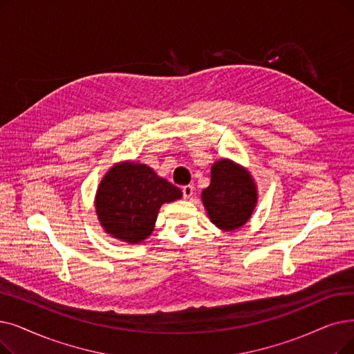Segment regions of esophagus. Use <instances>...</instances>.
Instances as JSON below:
<instances>
[{
	"label": "esophagus",
	"instance_id": "esophagus-1",
	"mask_svg": "<svg viewBox=\"0 0 354 354\" xmlns=\"http://www.w3.org/2000/svg\"><path fill=\"white\" fill-rule=\"evenodd\" d=\"M182 194H183V198H185V199L191 198L194 195V187L192 185L182 187Z\"/></svg>",
	"mask_w": 354,
	"mask_h": 354
}]
</instances>
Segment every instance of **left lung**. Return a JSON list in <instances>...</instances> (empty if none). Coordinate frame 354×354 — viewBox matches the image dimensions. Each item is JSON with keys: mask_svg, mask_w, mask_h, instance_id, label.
I'll return each mask as SVG.
<instances>
[{"mask_svg": "<svg viewBox=\"0 0 354 354\" xmlns=\"http://www.w3.org/2000/svg\"><path fill=\"white\" fill-rule=\"evenodd\" d=\"M211 221L225 232L248 223L257 203L256 187L248 171L232 160H218L211 169V183L203 191Z\"/></svg>", "mask_w": 354, "mask_h": 354, "instance_id": "1", "label": "left lung"}]
</instances>
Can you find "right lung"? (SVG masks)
Instances as JSON below:
<instances>
[{
    "mask_svg": "<svg viewBox=\"0 0 354 354\" xmlns=\"http://www.w3.org/2000/svg\"><path fill=\"white\" fill-rule=\"evenodd\" d=\"M182 192L140 163H121L100 183L95 208L101 225L114 239L139 243L155 227L162 204L179 199Z\"/></svg>",
    "mask_w": 354,
    "mask_h": 354,
    "instance_id": "obj_1",
    "label": "right lung"
}]
</instances>
